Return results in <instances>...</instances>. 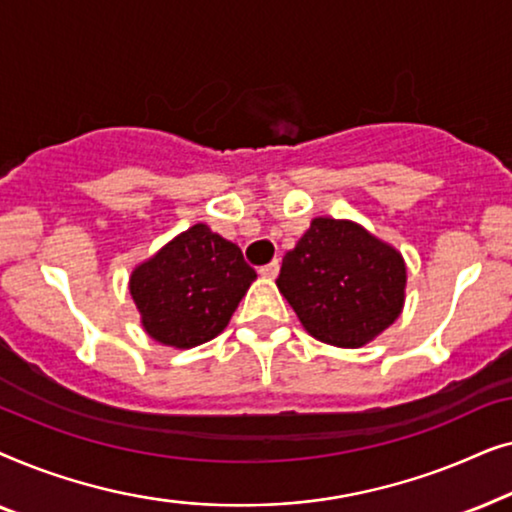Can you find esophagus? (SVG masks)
I'll return each instance as SVG.
<instances>
[{"instance_id":"1","label":"esophagus","mask_w":512,"mask_h":512,"mask_svg":"<svg viewBox=\"0 0 512 512\" xmlns=\"http://www.w3.org/2000/svg\"><path fill=\"white\" fill-rule=\"evenodd\" d=\"M258 272H261V277H265V279H275L277 272H279V261H272L268 265H263V268Z\"/></svg>"}]
</instances>
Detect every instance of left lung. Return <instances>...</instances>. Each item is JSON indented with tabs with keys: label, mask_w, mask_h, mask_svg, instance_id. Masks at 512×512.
I'll return each instance as SVG.
<instances>
[{
	"label": "left lung",
	"mask_w": 512,
	"mask_h": 512,
	"mask_svg": "<svg viewBox=\"0 0 512 512\" xmlns=\"http://www.w3.org/2000/svg\"><path fill=\"white\" fill-rule=\"evenodd\" d=\"M408 268L401 251L356 221L317 216L286 251L277 289L312 338L359 349L401 317Z\"/></svg>",
	"instance_id": "left-lung-1"
}]
</instances>
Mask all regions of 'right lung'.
Returning a JSON list of instances; mask_svg holds the SVG:
<instances>
[{
	"label": "right lung",
	"mask_w": 512,
	"mask_h": 512,
	"mask_svg": "<svg viewBox=\"0 0 512 512\" xmlns=\"http://www.w3.org/2000/svg\"><path fill=\"white\" fill-rule=\"evenodd\" d=\"M254 279L237 244L195 223L137 263L128 289L149 338L191 349L223 333Z\"/></svg>",
	"instance_id": "obj_1"
}]
</instances>
